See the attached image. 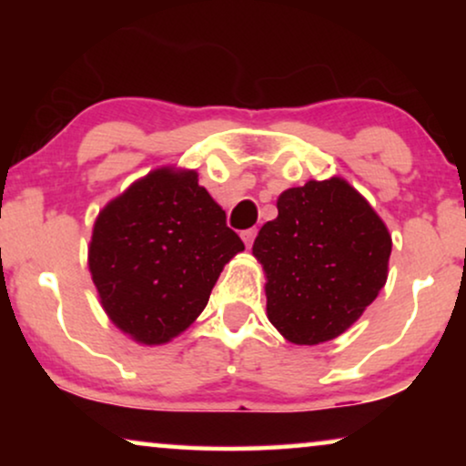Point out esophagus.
I'll return each mask as SVG.
<instances>
[{"label":"esophagus","mask_w":466,"mask_h":466,"mask_svg":"<svg viewBox=\"0 0 466 466\" xmlns=\"http://www.w3.org/2000/svg\"><path fill=\"white\" fill-rule=\"evenodd\" d=\"M254 238H257V228H246V231H241V239H244V244L250 248Z\"/></svg>","instance_id":"1"}]
</instances>
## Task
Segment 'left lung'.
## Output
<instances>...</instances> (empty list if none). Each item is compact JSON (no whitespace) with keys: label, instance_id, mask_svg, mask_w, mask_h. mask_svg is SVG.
Wrapping results in <instances>:
<instances>
[{"label":"left lung","instance_id":"left-lung-1","mask_svg":"<svg viewBox=\"0 0 466 466\" xmlns=\"http://www.w3.org/2000/svg\"><path fill=\"white\" fill-rule=\"evenodd\" d=\"M390 252L384 220L341 177L284 190L252 246L267 318L297 346L335 339L384 289Z\"/></svg>","mask_w":466,"mask_h":466}]
</instances>
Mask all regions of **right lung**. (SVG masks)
<instances>
[{"mask_svg":"<svg viewBox=\"0 0 466 466\" xmlns=\"http://www.w3.org/2000/svg\"><path fill=\"white\" fill-rule=\"evenodd\" d=\"M239 235L193 169L161 167L101 209L88 269L106 314L144 346H161L206 309Z\"/></svg>","mask_w":466,"mask_h":466,"instance_id":"right-lung-1","label":"right lung"}]
</instances>
